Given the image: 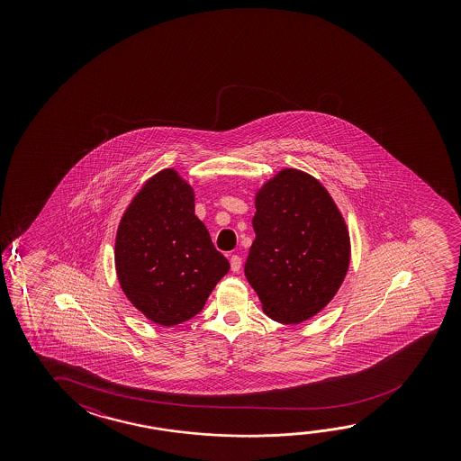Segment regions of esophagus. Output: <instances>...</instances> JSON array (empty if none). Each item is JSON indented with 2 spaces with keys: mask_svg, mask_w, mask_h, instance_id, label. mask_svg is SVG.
Listing matches in <instances>:
<instances>
[{
  "mask_svg": "<svg viewBox=\"0 0 461 461\" xmlns=\"http://www.w3.org/2000/svg\"><path fill=\"white\" fill-rule=\"evenodd\" d=\"M241 264V257L240 256H231V258H230V265H231V270H233L234 273L240 272Z\"/></svg>",
  "mask_w": 461,
  "mask_h": 461,
  "instance_id": "1",
  "label": "esophagus"
}]
</instances>
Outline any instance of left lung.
Wrapping results in <instances>:
<instances>
[{"instance_id": "1", "label": "left lung", "mask_w": 461, "mask_h": 461, "mask_svg": "<svg viewBox=\"0 0 461 461\" xmlns=\"http://www.w3.org/2000/svg\"><path fill=\"white\" fill-rule=\"evenodd\" d=\"M256 240L244 264L268 317L301 323L317 315L348 273V227L321 183L286 168L257 193Z\"/></svg>"}]
</instances>
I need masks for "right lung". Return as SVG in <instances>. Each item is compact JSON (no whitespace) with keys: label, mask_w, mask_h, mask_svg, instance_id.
<instances>
[{"label":"right lung","mask_w":461,"mask_h":461,"mask_svg":"<svg viewBox=\"0 0 461 461\" xmlns=\"http://www.w3.org/2000/svg\"><path fill=\"white\" fill-rule=\"evenodd\" d=\"M115 270L130 303L162 326L197 315L230 270L194 215L193 189L174 168L148 180L122 217Z\"/></svg>","instance_id":"add662e5"}]
</instances>
